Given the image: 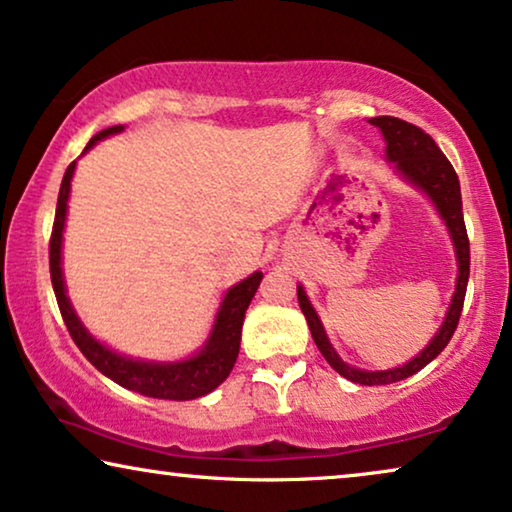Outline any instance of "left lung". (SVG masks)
Returning <instances> with one entry per match:
<instances>
[{
    "mask_svg": "<svg viewBox=\"0 0 512 512\" xmlns=\"http://www.w3.org/2000/svg\"><path fill=\"white\" fill-rule=\"evenodd\" d=\"M370 123L375 128L382 130L384 139H387V158L394 160L398 172L405 179H410L412 184L422 188V191L433 200V205L438 207L440 216L445 219V226L450 228L454 249H457L459 258V277H457V291H454L450 312L440 326L436 338L426 345L424 352H419L415 359L405 363L401 368L394 370H377V373H366V370L347 366L345 361L335 354V349L328 342L324 326L314 312V307L307 300L303 286H298V305L303 310L307 326H310L312 338L317 342L319 352L324 354L335 373H340L347 380L356 384H366V387H375V384H391L405 377L415 375L417 370H422L426 363H431L436 356L447 347V342L452 340L454 331H457L461 310H464V298H466V286H468V272H471V247H468V235H466V223L464 212H461V188L459 177L454 172L450 160L445 158V153L438 149V144L433 142L431 135H426L422 128L412 125L408 121L394 116H377L370 118Z\"/></svg>",
    "mask_w": 512,
    "mask_h": 512,
    "instance_id": "1",
    "label": "left lung"
}]
</instances>
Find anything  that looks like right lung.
I'll return each instance as SVG.
<instances>
[{
  "label": "right lung",
  "instance_id": "right-lung-1",
  "mask_svg": "<svg viewBox=\"0 0 512 512\" xmlns=\"http://www.w3.org/2000/svg\"><path fill=\"white\" fill-rule=\"evenodd\" d=\"M121 125L107 128L90 139L86 151L100 139L121 132ZM76 163L67 167L65 177H62L60 193H58V207H55V221L51 242H48V263H51V282L55 298H58V307L65 321L69 335L81 349V354L121 387L137 391V394L151 396V398H170V401H191V398H200L214 391L219 384L226 380L233 370L237 354H240V335H242V321L244 312L254 298V293L261 284L263 272H254V275L244 279V282L235 284L233 289L223 298L221 310L216 314V324L212 331V338L207 340L205 349L193 359L181 363H149V361H132L128 356H121L111 352L104 345H100L93 335H90L83 324L76 317L69 298L65 293V279H62L60 268V249H62V228H65L67 216V198L69 186H72V174Z\"/></svg>",
  "mask_w": 512,
  "mask_h": 512
}]
</instances>
